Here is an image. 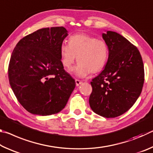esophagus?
Wrapping results in <instances>:
<instances>
[{
	"label": "esophagus",
	"instance_id": "34e87169",
	"mask_svg": "<svg viewBox=\"0 0 153 153\" xmlns=\"http://www.w3.org/2000/svg\"><path fill=\"white\" fill-rule=\"evenodd\" d=\"M82 84V81L81 80H79V79H76V86H78L79 84Z\"/></svg>",
	"mask_w": 153,
	"mask_h": 153
}]
</instances>
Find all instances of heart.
<instances>
[{
    "label": "heart",
    "instance_id": "1",
    "mask_svg": "<svg viewBox=\"0 0 153 153\" xmlns=\"http://www.w3.org/2000/svg\"><path fill=\"white\" fill-rule=\"evenodd\" d=\"M108 54V45L104 40L87 33L71 36L69 44L63 43L60 46L62 64L69 69L77 60L78 64L73 72L79 77L101 71L107 63Z\"/></svg>",
    "mask_w": 153,
    "mask_h": 153
}]
</instances>
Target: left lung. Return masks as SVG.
Wrapping results in <instances>:
<instances>
[{"mask_svg": "<svg viewBox=\"0 0 153 153\" xmlns=\"http://www.w3.org/2000/svg\"><path fill=\"white\" fill-rule=\"evenodd\" d=\"M102 38L109 54L105 69L90 82L89 104L95 113L113 118L128 111L140 95L144 64L136 46L120 33L107 31Z\"/></svg>", "mask_w": 153, "mask_h": 153, "instance_id": "1", "label": "left lung"}]
</instances>
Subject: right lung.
<instances>
[{"label": "right lung", "instance_id": "obj_1", "mask_svg": "<svg viewBox=\"0 0 153 153\" xmlns=\"http://www.w3.org/2000/svg\"><path fill=\"white\" fill-rule=\"evenodd\" d=\"M67 35L62 26L42 28L21 39L13 51L9 84L30 113L46 116L60 112L75 88L76 82L61 60L60 46Z\"/></svg>", "mask_w": 153, "mask_h": 153}]
</instances>
